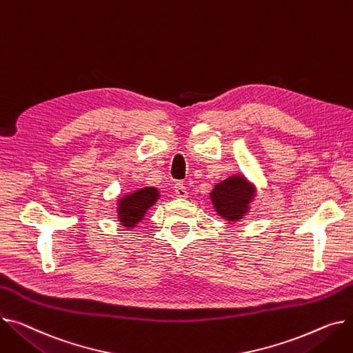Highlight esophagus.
<instances>
[{
    "instance_id": "1",
    "label": "esophagus",
    "mask_w": 353,
    "mask_h": 353,
    "mask_svg": "<svg viewBox=\"0 0 353 353\" xmlns=\"http://www.w3.org/2000/svg\"><path fill=\"white\" fill-rule=\"evenodd\" d=\"M174 194H176L179 199H185L187 196H189V193H187L185 185H184L183 183H180V181L174 185Z\"/></svg>"
}]
</instances>
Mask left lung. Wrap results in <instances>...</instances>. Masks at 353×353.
Instances as JSON below:
<instances>
[{
    "mask_svg": "<svg viewBox=\"0 0 353 353\" xmlns=\"http://www.w3.org/2000/svg\"><path fill=\"white\" fill-rule=\"evenodd\" d=\"M255 196L256 187L243 173H236L213 187L210 200L223 220L237 223L250 213Z\"/></svg>",
    "mask_w": 353,
    "mask_h": 353,
    "instance_id": "1",
    "label": "left lung"
}]
</instances>
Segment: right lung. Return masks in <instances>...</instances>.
<instances>
[{
  "mask_svg": "<svg viewBox=\"0 0 353 353\" xmlns=\"http://www.w3.org/2000/svg\"><path fill=\"white\" fill-rule=\"evenodd\" d=\"M160 199V192L156 187H139L125 194H121L116 201V217L125 230H134L146 217L148 211Z\"/></svg>",
  "mask_w": 353,
  "mask_h": 353,
  "instance_id": "1",
  "label": "right lung"
}]
</instances>
